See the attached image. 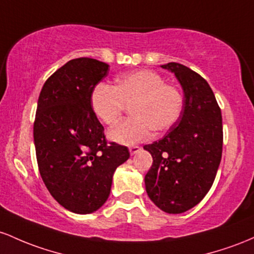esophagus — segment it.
I'll use <instances>...</instances> for the list:
<instances>
[{"instance_id": "esophagus-1", "label": "esophagus", "mask_w": 254, "mask_h": 254, "mask_svg": "<svg viewBox=\"0 0 254 254\" xmlns=\"http://www.w3.org/2000/svg\"><path fill=\"white\" fill-rule=\"evenodd\" d=\"M140 150H141V147H139V146H130L129 147V152L132 156L135 155V153H138Z\"/></svg>"}]
</instances>
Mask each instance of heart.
<instances>
[{
    "instance_id": "b5f03b06",
    "label": "heart",
    "mask_w": 254,
    "mask_h": 254,
    "mask_svg": "<svg viewBox=\"0 0 254 254\" xmlns=\"http://www.w3.org/2000/svg\"><path fill=\"white\" fill-rule=\"evenodd\" d=\"M125 105L130 108L132 118L112 128L108 138L121 145H133L149 139L152 130L163 133L174 126L182 112L184 96L150 69L124 74L114 87L98 84L91 93L93 114L108 126L118 122Z\"/></svg>"
}]
</instances>
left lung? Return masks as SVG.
Here are the masks:
<instances>
[{
	"instance_id": "obj_1",
	"label": "left lung",
	"mask_w": 254,
	"mask_h": 254,
	"mask_svg": "<svg viewBox=\"0 0 254 254\" xmlns=\"http://www.w3.org/2000/svg\"><path fill=\"white\" fill-rule=\"evenodd\" d=\"M176 76L184 91V109L169 132L145 145L153 158L145 189L162 211L182 213L211 189L222 158V115L211 87L186 65H161Z\"/></svg>"
}]
</instances>
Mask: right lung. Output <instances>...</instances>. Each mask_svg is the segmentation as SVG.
Wrapping results in <instances>:
<instances>
[{
    "instance_id": "1",
    "label": "right lung",
    "mask_w": 254,
    "mask_h": 254,
    "mask_svg": "<svg viewBox=\"0 0 254 254\" xmlns=\"http://www.w3.org/2000/svg\"><path fill=\"white\" fill-rule=\"evenodd\" d=\"M109 64L68 61L45 81L37 104L33 139L41 176L50 194L74 213H92L107 201L113 175L129 158L126 146L107 145L91 108V93Z\"/></svg>"
}]
</instances>
